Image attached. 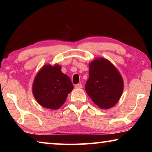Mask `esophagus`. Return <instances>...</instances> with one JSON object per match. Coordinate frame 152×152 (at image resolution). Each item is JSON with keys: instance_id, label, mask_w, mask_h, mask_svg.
Listing matches in <instances>:
<instances>
[{"instance_id": "esophagus-1", "label": "esophagus", "mask_w": 152, "mask_h": 152, "mask_svg": "<svg viewBox=\"0 0 152 152\" xmlns=\"http://www.w3.org/2000/svg\"><path fill=\"white\" fill-rule=\"evenodd\" d=\"M82 87V85L81 84H77L75 85V88H81Z\"/></svg>"}]
</instances>
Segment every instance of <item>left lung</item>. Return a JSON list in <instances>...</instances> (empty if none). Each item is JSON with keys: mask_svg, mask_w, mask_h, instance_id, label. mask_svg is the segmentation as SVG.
I'll return each mask as SVG.
<instances>
[{"mask_svg": "<svg viewBox=\"0 0 152 152\" xmlns=\"http://www.w3.org/2000/svg\"><path fill=\"white\" fill-rule=\"evenodd\" d=\"M85 90L95 104L107 109L117 103L123 91L119 71L106 59H96L90 64L89 78Z\"/></svg>", "mask_w": 152, "mask_h": 152, "instance_id": "left-lung-1", "label": "left lung"}]
</instances>
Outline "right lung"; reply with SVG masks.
<instances>
[{
  "label": "right lung",
  "instance_id": "add662e5",
  "mask_svg": "<svg viewBox=\"0 0 152 152\" xmlns=\"http://www.w3.org/2000/svg\"><path fill=\"white\" fill-rule=\"evenodd\" d=\"M73 88L70 78L61 72L60 66L46 65L35 77L33 93L42 107L58 109L64 103Z\"/></svg>",
  "mask_w": 152,
  "mask_h": 152
}]
</instances>
